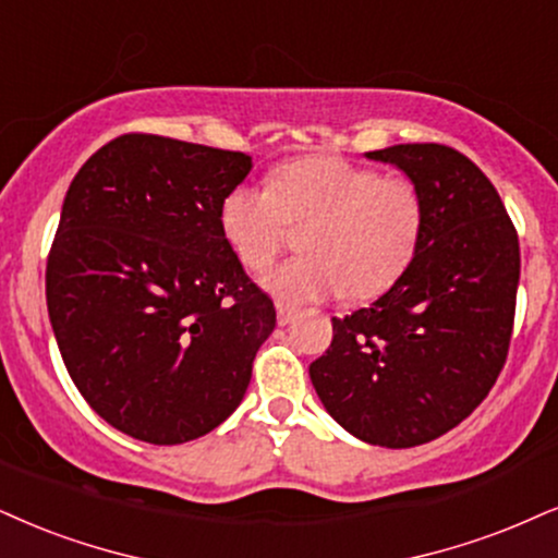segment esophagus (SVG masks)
I'll list each match as a JSON object with an SVG mask.
<instances>
[{
  "label": "esophagus",
  "mask_w": 558,
  "mask_h": 558,
  "mask_svg": "<svg viewBox=\"0 0 558 558\" xmlns=\"http://www.w3.org/2000/svg\"><path fill=\"white\" fill-rule=\"evenodd\" d=\"M298 315H300L298 307L284 305V302H279V305H277V320H279V326H290V323L298 320Z\"/></svg>",
  "instance_id": "obj_1"
}]
</instances>
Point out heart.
I'll return each instance as SVG.
<instances>
[{
    "mask_svg": "<svg viewBox=\"0 0 558 558\" xmlns=\"http://www.w3.org/2000/svg\"><path fill=\"white\" fill-rule=\"evenodd\" d=\"M219 230L235 258L264 271L302 227V256L264 274L260 287L287 305L343 292L369 300L396 284L422 235V196L409 178L336 155L294 157L271 168L266 189L238 183L219 204Z\"/></svg>",
    "mask_w": 558,
    "mask_h": 558,
    "instance_id": "heart-1",
    "label": "heart"
}]
</instances>
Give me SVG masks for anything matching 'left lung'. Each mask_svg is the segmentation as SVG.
<instances>
[{"label":"left lung","instance_id":"8db88e82","mask_svg":"<svg viewBox=\"0 0 558 558\" xmlns=\"http://www.w3.org/2000/svg\"><path fill=\"white\" fill-rule=\"evenodd\" d=\"M422 196V235L398 281L333 318L311 364L326 411L362 442L414 447L458 426L489 396L510 352L520 243L489 178L445 144L367 153Z\"/></svg>","mask_w":558,"mask_h":558}]
</instances>
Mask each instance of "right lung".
I'll return each instance as SVG.
<instances>
[{
  "mask_svg": "<svg viewBox=\"0 0 558 558\" xmlns=\"http://www.w3.org/2000/svg\"><path fill=\"white\" fill-rule=\"evenodd\" d=\"M251 168L243 153L123 134L69 185L48 318L82 398L123 435L181 445L243 401L277 311L217 215Z\"/></svg>",
  "mask_w": 558,
  "mask_h": 558,
  "instance_id": "right-lung-1",
  "label": "right lung"
}]
</instances>
